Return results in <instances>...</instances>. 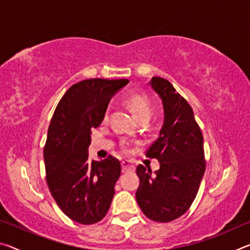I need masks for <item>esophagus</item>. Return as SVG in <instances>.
Returning <instances> with one entry per match:
<instances>
[{
	"mask_svg": "<svg viewBox=\"0 0 250 250\" xmlns=\"http://www.w3.org/2000/svg\"><path fill=\"white\" fill-rule=\"evenodd\" d=\"M121 167H122V172H124V173L125 172H132V171H134V168H135L134 164L131 162V161H128V160L122 161Z\"/></svg>",
	"mask_w": 250,
	"mask_h": 250,
	"instance_id": "34e87169",
	"label": "esophagus"
}]
</instances>
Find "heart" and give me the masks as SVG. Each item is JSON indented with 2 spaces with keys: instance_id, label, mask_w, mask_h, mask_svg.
Instances as JSON below:
<instances>
[{
  "instance_id": "heart-1",
  "label": "heart",
  "mask_w": 250,
  "mask_h": 250,
  "mask_svg": "<svg viewBox=\"0 0 250 250\" xmlns=\"http://www.w3.org/2000/svg\"><path fill=\"white\" fill-rule=\"evenodd\" d=\"M126 104H128L129 108L132 111L133 116L138 119L142 117H151L152 113V107L150 104L149 98L146 95L142 94H132L128 97L126 99ZM126 149V146H124Z\"/></svg>"
}]
</instances>
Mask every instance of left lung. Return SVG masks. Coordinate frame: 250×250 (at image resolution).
<instances>
[{
	"label": "left lung",
	"instance_id": "1",
	"mask_svg": "<svg viewBox=\"0 0 250 250\" xmlns=\"http://www.w3.org/2000/svg\"><path fill=\"white\" fill-rule=\"evenodd\" d=\"M163 104L159 138L146 155L159 160L160 168L139 166L140 185L135 198L143 214L154 222L167 223L182 216L195 198L205 172L203 134L191 105L168 80L149 82Z\"/></svg>",
	"mask_w": 250,
	"mask_h": 250
}]
</instances>
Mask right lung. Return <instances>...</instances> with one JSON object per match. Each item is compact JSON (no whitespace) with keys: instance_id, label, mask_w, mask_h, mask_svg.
<instances>
[{"instance_id":"obj_1","label":"right lung","mask_w":250,"mask_h":250,"mask_svg":"<svg viewBox=\"0 0 250 250\" xmlns=\"http://www.w3.org/2000/svg\"><path fill=\"white\" fill-rule=\"evenodd\" d=\"M128 79H86L71 86L59 101L44 147L46 181L66 216L83 225L107 214L121 173L113 156L88 160L91 129L103 122L113 96Z\"/></svg>"}]
</instances>
